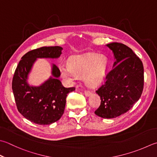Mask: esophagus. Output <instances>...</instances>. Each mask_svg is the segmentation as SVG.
<instances>
[{"label":"esophagus","mask_w":157,"mask_h":157,"mask_svg":"<svg viewBox=\"0 0 157 157\" xmlns=\"http://www.w3.org/2000/svg\"><path fill=\"white\" fill-rule=\"evenodd\" d=\"M84 94L86 97H90L91 95V92H90L89 90H85L84 91Z\"/></svg>","instance_id":"1"}]
</instances>
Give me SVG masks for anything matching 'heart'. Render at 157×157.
Masks as SVG:
<instances>
[{
	"label": "heart",
	"instance_id": "heart-1",
	"mask_svg": "<svg viewBox=\"0 0 157 157\" xmlns=\"http://www.w3.org/2000/svg\"><path fill=\"white\" fill-rule=\"evenodd\" d=\"M109 65L104 55L88 54L72 58L68 65H61V75L69 84L78 80V75H84V80L90 86L97 85L105 76Z\"/></svg>",
	"mask_w": 157,
	"mask_h": 157
}]
</instances>
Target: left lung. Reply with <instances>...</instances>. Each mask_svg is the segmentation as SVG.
<instances>
[{"mask_svg":"<svg viewBox=\"0 0 157 157\" xmlns=\"http://www.w3.org/2000/svg\"><path fill=\"white\" fill-rule=\"evenodd\" d=\"M106 46L112 51L115 61L105 83L96 91L101 101L94 113L109 119L124 114L140 99L144 88V67L128 46L119 43Z\"/></svg>","mask_w":157,"mask_h":157,"instance_id":"left-lung-1","label":"left lung"}]
</instances>
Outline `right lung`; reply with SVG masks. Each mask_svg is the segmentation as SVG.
I'll return each mask as SVG.
<instances>
[{
  "instance_id": "1",
  "label": "right lung",
  "mask_w": 157,
  "mask_h": 157,
  "mask_svg": "<svg viewBox=\"0 0 157 157\" xmlns=\"http://www.w3.org/2000/svg\"><path fill=\"white\" fill-rule=\"evenodd\" d=\"M62 47H42L30 51L21 57L12 81L15 101L18 111L35 124L46 125L58 121L63 116L67 94L75 88H65L60 81V72L52 63L51 75L39 86L29 84V75L38 58H58Z\"/></svg>"
}]
</instances>
